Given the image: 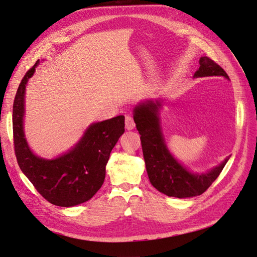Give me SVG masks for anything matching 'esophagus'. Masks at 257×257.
<instances>
[{
    "mask_svg": "<svg viewBox=\"0 0 257 257\" xmlns=\"http://www.w3.org/2000/svg\"><path fill=\"white\" fill-rule=\"evenodd\" d=\"M125 127L130 131V130H133L135 127V122H134V119L133 116L127 114L125 115Z\"/></svg>",
    "mask_w": 257,
    "mask_h": 257,
    "instance_id": "esophagus-1",
    "label": "esophagus"
}]
</instances>
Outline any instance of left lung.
Wrapping results in <instances>:
<instances>
[{
  "mask_svg": "<svg viewBox=\"0 0 257 257\" xmlns=\"http://www.w3.org/2000/svg\"><path fill=\"white\" fill-rule=\"evenodd\" d=\"M199 68L194 77L223 76L228 79L226 72L208 57L199 59ZM160 100L152 99L141 103L134 109V121L141 134L146 169L151 184L167 196L186 198L201 195L219 177L229 157L219 166L205 174H193L184 168L165 145L160 125Z\"/></svg>",
  "mask_w": 257,
  "mask_h": 257,
  "instance_id": "8db88e82",
  "label": "left lung"
}]
</instances>
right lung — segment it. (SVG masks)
I'll use <instances>...</instances> for the list:
<instances>
[{"label":"right lung","instance_id":"obj_1","mask_svg":"<svg viewBox=\"0 0 257 257\" xmlns=\"http://www.w3.org/2000/svg\"><path fill=\"white\" fill-rule=\"evenodd\" d=\"M19 84L13 106L14 147L18 165L36 191L50 204L74 207L91 199L105 180L112 148L124 133V115L93 123L72 150L53 160L38 158L30 150L23 132L25 92L35 67Z\"/></svg>","mask_w":257,"mask_h":257}]
</instances>
